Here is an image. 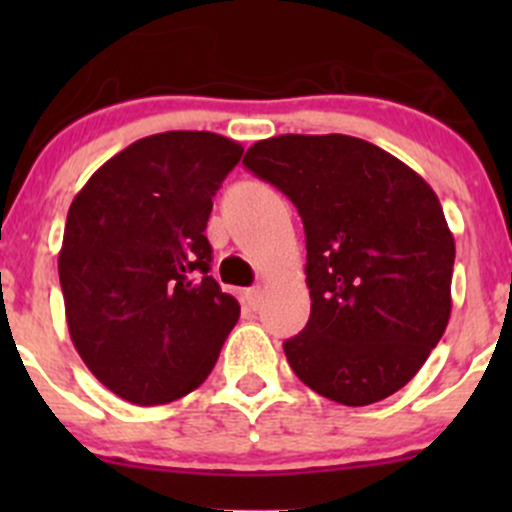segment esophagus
<instances>
[{"instance_id": "34e87169", "label": "esophagus", "mask_w": 512, "mask_h": 512, "mask_svg": "<svg viewBox=\"0 0 512 512\" xmlns=\"http://www.w3.org/2000/svg\"><path fill=\"white\" fill-rule=\"evenodd\" d=\"M245 299H247V307H250V309H257V307H260V302H262V287H252V289H247V292H245Z\"/></svg>"}]
</instances>
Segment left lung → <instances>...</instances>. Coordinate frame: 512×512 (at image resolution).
I'll return each instance as SVG.
<instances>
[{"label": "left lung", "mask_w": 512, "mask_h": 512, "mask_svg": "<svg viewBox=\"0 0 512 512\" xmlns=\"http://www.w3.org/2000/svg\"><path fill=\"white\" fill-rule=\"evenodd\" d=\"M242 165L297 208L312 309L287 361L312 391L369 406L409 384L451 317L456 242L431 185L342 133L257 141Z\"/></svg>", "instance_id": "1"}]
</instances>
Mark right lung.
<instances>
[{
	"label": "right lung",
	"instance_id": "right-lung-1",
	"mask_svg": "<svg viewBox=\"0 0 512 512\" xmlns=\"http://www.w3.org/2000/svg\"><path fill=\"white\" fill-rule=\"evenodd\" d=\"M242 146L210 131L141 138L101 165L66 215L59 280L71 342L138 406L198 389L240 304L210 277L215 193Z\"/></svg>",
	"mask_w": 512,
	"mask_h": 512
}]
</instances>
